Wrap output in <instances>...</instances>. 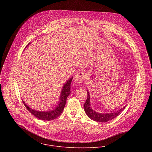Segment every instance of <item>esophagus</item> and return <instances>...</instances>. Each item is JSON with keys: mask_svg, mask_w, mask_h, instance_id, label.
I'll return each instance as SVG.
<instances>
[{"mask_svg": "<svg viewBox=\"0 0 152 152\" xmlns=\"http://www.w3.org/2000/svg\"><path fill=\"white\" fill-rule=\"evenodd\" d=\"M85 78V74L83 72H78L75 76V80L77 83H80Z\"/></svg>", "mask_w": 152, "mask_h": 152, "instance_id": "obj_1", "label": "esophagus"}]
</instances>
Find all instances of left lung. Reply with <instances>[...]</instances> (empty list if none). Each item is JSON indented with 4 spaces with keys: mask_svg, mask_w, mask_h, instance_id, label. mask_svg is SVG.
<instances>
[{
    "mask_svg": "<svg viewBox=\"0 0 152 152\" xmlns=\"http://www.w3.org/2000/svg\"><path fill=\"white\" fill-rule=\"evenodd\" d=\"M88 94V97L86 99V100L85 103L83 104V108L85 113L88 117L91 118V120L98 121V122H106L109 120H113L114 118H115L117 116H118L126 107V106H124L123 108H121L119 110L113 112V113H97L95 111H94L91 106L90 104V95L88 90H86Z\"/></svg>",
    "mask_w": 152,
    "mask_h": 152,
    "instance_id": "left-lung-1",
    "label": "left lung"
}]
</instances>
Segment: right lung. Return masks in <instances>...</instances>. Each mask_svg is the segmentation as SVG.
Returning a JSON list of instances; mask_svg holds the SVG:
<instances>
[{"mask_svg": "<svg viewBox=\"0 0 152 152\" xmlns=\"http://www.w3.org/2000/svg\"><path fill=\"white\" fill-rule=\"evenodd\" d=\"M29 45L30 43H29L27 46H28ZM72 79H73V77L69 79L66 82V83H64L61 92L58 104H57V106L55 107L53 110L48 111H36L35 110L32 109L31 107H29L25 103V102L22 100L23 104L25 105L27 110L33 115H34L38 119L45 120V121H50V120H52L56 118L62 113L65 105H66V103L67 99L70 93V85H71Z\"/></svg>", "mask_w": 152, "mask_h": 152, "instance_id": "obj_1", "label": "right lung"}]
</instances>
